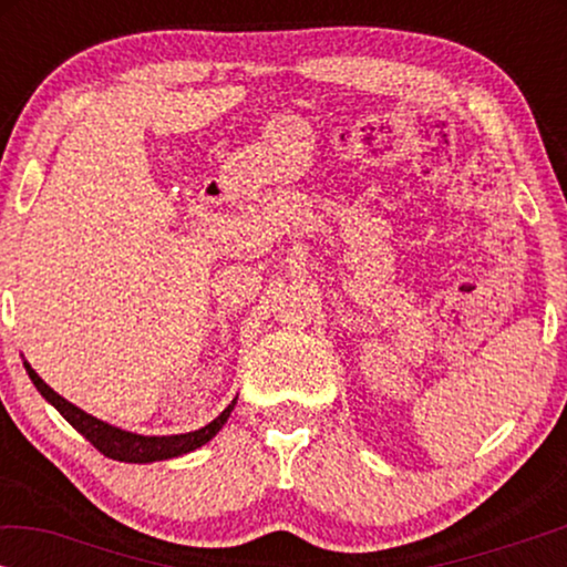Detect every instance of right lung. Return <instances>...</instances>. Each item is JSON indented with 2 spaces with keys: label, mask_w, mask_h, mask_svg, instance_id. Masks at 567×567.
<instances>
[{
  "label": "right lung",
  "mask_w": 567,
  "mask_h": 567,
  "mask_svg": "<svg viewBox=\"0 0 567 567\" xmlns=\"http://www.w3.org/2000/svg\"><path fill=\"white\" fill-rule=\"evenodd\" d=\"M25 371H28V377L33 379L35 390L41 392L43 398L49 400L51 405L56 408L59 413L64 415L66 421L72 423L74 429L97 449L100 454H105L107 460H118V462L146 464V462H162V460H173V456L188 454V452H193V449L204 446L206 441H212L216 433L221 431V425L227 423V417L231 415V410H235V405H237V400H231V405L224 408L219 417H214L212 423L204 425V429H198V431L177 433V436H142V433L115 429V425L100 421V417L84 413V410L72 405V402L53 392L51 386L45 384L33 369H30V363H25Z\"/></svg>",
  "instance_id": "right-lung-1"
}]
</instances>
